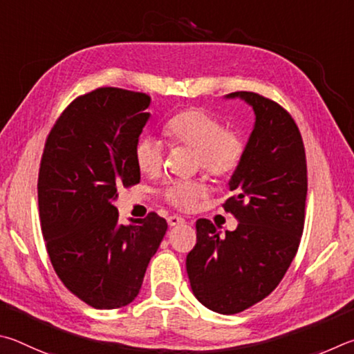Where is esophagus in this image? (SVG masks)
Returning a JSON list of instances; mask_svg holds the SVG:
<instances>
[{
    "label": "esophagus",
    "instance_id": "34e87169",
    "mask_svg": "<svg viewBox=\"0 0 354 354\" xmlns=\"http://www.w3.org/2000/svg\"><path fill=\"white\" fill-rule=\"evenodd\" d=\"M167 224H169V227L183 225L185 219L182 218V216H169V218H167Z\"/></svg>",
    "mask_w": 354,
    "mask_h": 354
}]
</instances>
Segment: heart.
<instances>
[{
	"mask_svg": "<svg viewBox=\"0 0 354 354\" xmlns=\"http://www.w3.org/2000/svg\"><path fill=\"white\" fill-rule=\"evenodd\" d=\"M163 133L171 145H182L196 152V163L213 177H228L243 161L244 140L232 130H224L218 118L202 109H188L165 124ZM165 149L153 136H145L135 146L138 169L155 177L163 167ZM207 193L201 180H176L165 188V199L180 209H193Z\"/></svg>",
	"mask_w": 354,
	"mask_h": 354,
	"instance_id": "1",
	"label": "heart"
}]
</instances>
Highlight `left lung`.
<instances>
[{
	"instance_id": "obj_1",
	"label": "left lung",
	"mask_w": 354,
	"mask_h": 354,
	"mask_svg": "<svg viewBox=\"0 0 354 354\" xmlns=\"http://www.w3.org/2000/svg\"><path fill=\"white\" fill-rule=\"evenodd\" d=\"M255 113L224 208L238 227L221 236L212 222H196L197 243L187 257L191 290L203 306L236 314L274 290L297 253L305 225L306 157L295 121L281 105L252 91H234Z\"/></svg>"
}]
</instances>
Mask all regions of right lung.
I'll return each instance as SVG.
<instances>
[{"instance_id":"1","label":"right lung","mask_w":354,"mask_h":354,"mask_svg":"<svg viewBox=\"0 0 354 354\" xmlns=\"http://www.w3.org/2000/svg\"><path fill=\"white\" fill-rule=\"evenodd\" d=\"M151 97L97 88L77 97L55 122L39 172L43 239L62 283L96 309H116L138 295L167 224L158 214L118 222L120 185L140 182L135 146Z\"/></svg>"}]
</instances>
